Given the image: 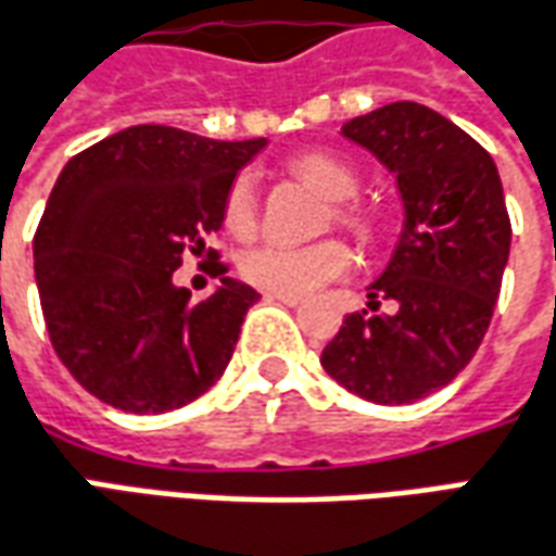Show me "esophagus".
Listing matches in <instances>:
<instances>
[{"mask_svg": "<svg viewBox=\"0 0 556 556\" xmlns=\"http://www.w3.org/2000/svg\"><path fill=\"white\" fill-rule=\"evenodd\" d=\"M267 298H274V301H279V304H286V306H301V304H304V298H298V294H279V291H270Z\"/></svg>", "mask_w": 556, "mask_h": 556, "instance_id": "obj_1", "label": "esophagus"}]
</instances>
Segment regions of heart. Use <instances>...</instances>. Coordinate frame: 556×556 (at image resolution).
Here are the masks:
<instances>
[{"mask_svg":"<svg viewBox=\"0 0 556 556\" xmlns=\"http://www.w3.org/2000/svg\"><path fill=\"white\" fill-rule=\"evenodd\" d=\"M289 170L313 186L328 201H340L333 207V219L355 231L361 238L370 235V219L345 204L358 192V174L331 153H301L289 162ZM258 223V198L252 177H238L225 195V228L238 238H250ZM352 267V252L340 240H318L309 247H286V243H258L240 258V274L252 286L279 294H309L325 282L340 279Z\"/></svg>","mask_w":556,"mask_h":556,"instance_id":"b5f03b06","label":"heart"}]
</instances>
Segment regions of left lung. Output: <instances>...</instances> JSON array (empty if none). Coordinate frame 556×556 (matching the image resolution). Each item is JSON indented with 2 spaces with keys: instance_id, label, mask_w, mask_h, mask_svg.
<instances>
[{
  "instance_id": "obj_1",
  "label": "left lung",
  "mask_w": 556,
  "mask_h": 556,
  "mask_svg": "<svg viewBox=\"0 0 556 556\" xmlns=\"http://www.w3.org/2000/svg\"><path fill=\"white\" fill-rule=\"evenodd\" d=\"M340 135L397 177L403 231L367 291L372 316H345L321 367L370 403H415L467 367L494 316L511 247L500 170L481 143L425 104L376 108ZM379 300L395 309L379 314Z\"/></svg>"
}]
</instances>
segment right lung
I'll list each match as a JSON object with an SVG mask.
<instances>
[{
	"mask_svg": "<svg viewBox=\"0 0 556 556\" xmlns=\"http://www.w3.org/2000/svg\"><path fill=\"white\" fill-rule=\"evenodd\" d=\"M265 143L131 126L68 159L35 231V282L50 343L92 397L168 413L223 376L258 291L216 265V291L192 304L174 270L207 252Z\"/></svg>",
	"mask_w": 556,
	"mask_h": 556,
	"instance_id": "right-lung-1",
	"label": "right lung"
}]
</instances>
